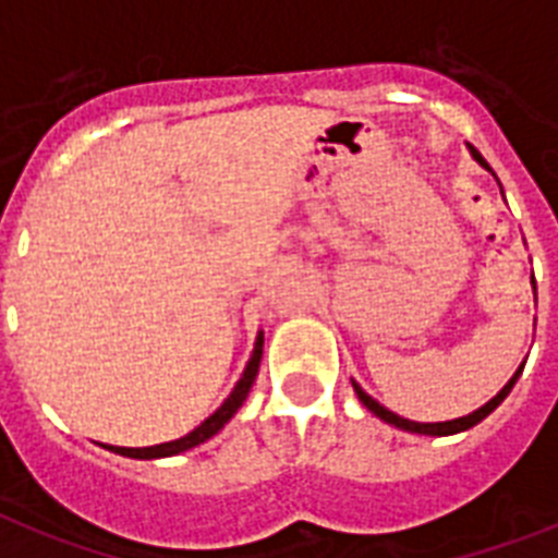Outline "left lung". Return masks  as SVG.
Returning a JSON list of instances; mask_svg holds the SVG:
<instances>
[{
	"label": "left lung",
	"instance_id": "left-lung-1",
	"mask_svg": "<svg viewBox=\"0 0 558 558\" xmlns=\"http://www.w3.org/2000/svg\"><path fill=\"white\" fill-rule=\"evenodd\" d=\"M468 153H471V158H474V161L480 163L482 170H488L490 175H494V170H490V167H488V161H485V158H482L480 153H476V149L471 147V144H468ZM531 283H533V280H531ZM533 292H536V287H533ZM522 368H525V363H522V366H519L517 372H513V377H510V380L505 383V386L499 388V391H496V397H490V400L485 402V405H480V409L471 411V414H465V416H457V420H446V423H416V420H405V416L395 414V411H388L386 405H380V402L374 400L372 395H366V391H363V386H360L357 380H351V386H354V395H357V400L363 402V405H366V409L372 411L374 416H380L383 423L395 425V428H400V430H409V434H423V437H451V434H460V430L474 428L476 423H482V420H485V416H488L490 411H494L496 405H499V402H502L505 397L510 395V388L517 386Z\"/></svg>",
	"mask_w": 558,
	"mask_h": 558
}]
</instances>
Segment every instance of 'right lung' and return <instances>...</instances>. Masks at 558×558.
Wrapping results in <instances>:
<instances>
[{
	"label": "right lung",
	"instance_id": "1",
	"mask_svg": "<svg viewBox=\"0 0 558 558\" xmlns=\"http://www.w3.org/2000/svg\"><path fill=\"white\" fill-rule=\"evenodd\" d=\"M260 357H264V331H257L255 337V349L250 354V363L243 368L241 380L235 383V388L229 391L227 400L221 402V409L213 411V414L198 425V428H192L190 434H184L181 439H170V442H161V446H147V448H124V446H101L112 453H121V457H130V460H161V457H175V453H184L190 448L201 446V442H207L213 439L223 425L238 414V409L243 405V400L250 397L252 383L257 377V368H260Z\"/></svg>",
	"mask_w": 558,
	"mask_h": 558
}]
</instances>
